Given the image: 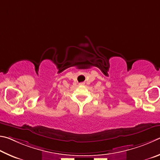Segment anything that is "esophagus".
<instances>
[{"label": "esophagus", "instance_id": "1", "mask_svg": "<svg viewBox=\"0 0 160 160\" xmlns=\"http://www.w3.org/2000/svg\"><path fill=\"white\" fill-rule=\"evenodd\" d=\"M80 85H84V83H83V82L80 83Z\"/></svg>", "mask_w": 160, "mask_h": 160}]
</instances>
